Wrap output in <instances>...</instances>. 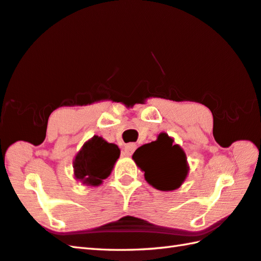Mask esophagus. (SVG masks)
Instances as JSON below:
<instances>
[{"label":"esophagus","mask_w":261,"mask_h":261,"mask_svg":"<svg viewBox=\"0 0 261 261\" xmlns=\"http://www.w3.org/2000/svg\"><path fill=\"white\" fill-rule=\"evenodd\" d=\"M136 149H137V145L134 144V142H130V144L125 145L124 152L126 154V156H131L132 154H134Z\"/></svg>","instance_id":"esophagus-1"}]
</instances>
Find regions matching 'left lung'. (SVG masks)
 I'll return each instance as SVG.
<instances>
[{
  "label": "left lung",
  "instance_id": "8db88e82",
  "mask_svg": "<svg viewBox=\"0 0 261 261\" xmlns=\"http://www.w3.org/2000/svg\"><path fill=\"white\" fill-rule=\"evenodd\" d=\"M165 132L157 140L138 148L134 161L145 172L146 181L162 191H173L180 188L189 172L186 152Z\"/></svg>",
  "mask_w": 261,
  "mask_h": 261
}]
</instances>
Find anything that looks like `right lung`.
Instances as JSON below:
<instances>
[{"label": "right lung", "instance_id": "1", "mask_svg": "<svg viewBox=\"0 0 261 261\" xmlns=\"http://www.w3.org/2000/svg\"><path fill=\"white\" fill-rule=\"evenodd\" d=\"M119 147L94 136L76 154L73 161L74 176L85 186L97 187L111 174L117 158Z\"/></svg>", "mask_w": 261, "mask_h": 261}]
</instances>
